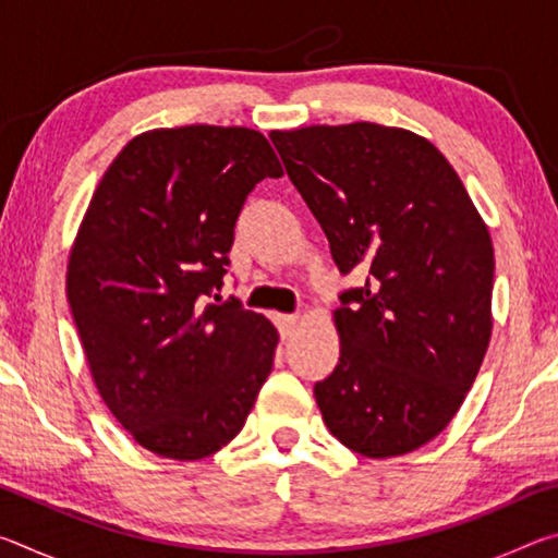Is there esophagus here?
<instances>
[{"label":"esophagus","mask_w":558,"mask_h":558,"mask_svg":"<svg viewBox=\"0 0 558 558\" xmlns=\"http://www.w3.org/2000/svg\"><path fill=\"white\" fill-rule=\"evenodd\" d=\"M272 323H276L280 337H290L292 329H295V325H298V315H280V313H276V315H272Z\"/></svg>","instance_id":"34e87169"}]
</instances>
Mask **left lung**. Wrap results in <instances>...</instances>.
<instances>
[{"instance_id": "left-lung-1", "label": "left lung", "mask_w": 558, "mask_h": 558, "mask_svg": "<svg viewBox=\"0 0 558 558\" xmlns=\"http://www.w3.org/2000/svg\"><path fill=\"white\" fill-rule=\"evenodd\" d=\"M342 276L339 364L315 384L332 436L366 458L421 448L448 426L493 335L487 226L428 140L374 122L270 132Z\"/></svg>"}]
</instances>
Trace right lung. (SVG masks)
Listing matches in <instances>:
<instances>
[{
	"instance_id": "right-lung-1",
	"label": "right lung",
	"mask_w": 558,
	"mask_h": 558,
	"mask_svg": "<svg viewBox=\"0 0 558 558\" xmlns=\"http://www.w3.org/2000/svg\"><path fill=\"white\" fill-rule=\"evenodd\" d=\"M266 177L282 167L256 130L145 132L102 174L73 243L65 290L93 381L162 458L199 460L239 436L272 369L276 327L216 295Z\"/></svg>"
}]
</instances>
